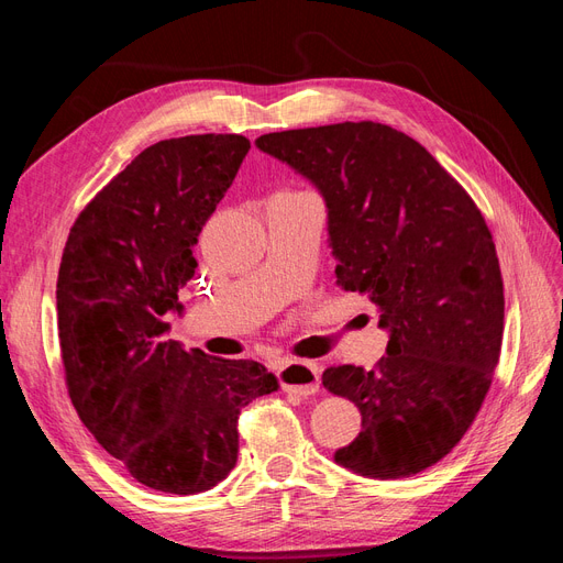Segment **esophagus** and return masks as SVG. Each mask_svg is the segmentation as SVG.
<instances>
[{"instance_id":"esophagus-1","label":"esophagus","mask_w":563,"mask_h":563,"mask_svg":"<svg viewBox=\"0 0 563 563\" xmlns=\"http://www.w3.org/2000/svg\"><path fill=\"white\" fill-rule=\"evenodd\" d=\"M277 378L284 391H294L300 397H310L319 389V366L314 362L286 360L277 368Z\"/></svg>"}]
</instances>
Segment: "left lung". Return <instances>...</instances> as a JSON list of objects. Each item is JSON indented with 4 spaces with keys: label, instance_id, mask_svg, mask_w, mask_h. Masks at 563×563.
<instances>
[{
    "label": "left lung",
    "instance_id": "obj_1",
    "mask_svg": "<svg viewBox=\"0 0 563 563\" xmlns=\"http://www.w3.org/2000/svg\"><path fill=\"white\" fill-rule=\"evenodd\" d=\"M255 145L319 187L335 284L368 296L389 329L371 371H323V387L362 411L360 437L335 463L373 479L437 465L472 428L500 362L503 275L482 211L428 150L387 124L291 129Z\"/></svg>",
    "mask_w": 563,
    "mask_h": 563
}]
</instances>
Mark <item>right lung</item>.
I'll list each match as a JSON object with an SVG mask.
<instances>
[{
  "label": "right lung",
  "mask_w": 563,
  "mask_h": 563,
  "mask_svg": "<svg viewBox=\"0 0 563 563\" xmlns=\"http://www.w3.org/2000/svg\"><path fill=\"white\" fill-rule=\"evenodd\" d=\"M249 147L240 133L145 147L84 207L60 258L58 340L77 416L135 482L176 496L225 479L242 408L279 387L258 362L164 340L197 236Z\"/></svg>",
  "instance_id": "obj_1"
}]
</instances>
